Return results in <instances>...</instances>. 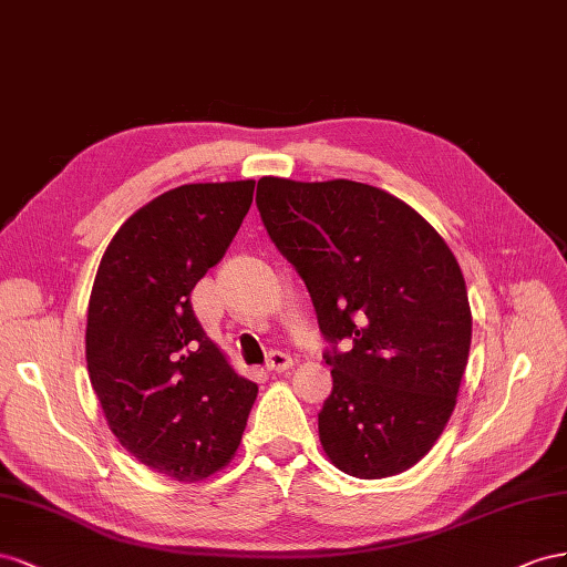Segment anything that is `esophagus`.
Segmentation results:
<instances>
[{
	"label": "esophagus",
	"mask_w": 567,
	"mask_h": 567,
	"mask_svg": "<svg viewBox=\"0 0 567 567\" xmlns=\"http://www.w3.org/2000/svg\"><path fill=\"white\" fill-rule=\"evenodd\" d=\"M292 365H295L292 355H287L285 351H272L268 355V370H270V373H287V370L292 368Z\"/></svg>",
	"instance_id": "1"
}]
</instances>
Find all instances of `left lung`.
I'll use <instances>...</instances> for the list:
<instances>
[{
    "instance_id": "1",
    "label": "left lung",
    "mask_w": 567,
    "mask_h": 567,
    "mask_svg": "<svg viewBox=\"0 0 567 567\" xmlns=\"http://www.w3.org/2000/svg\"><path fill=\"white\" fill-rule=\"evenodd\" d=\"M256 206L332 344L326 456L359 480L406 473L456 409L473 313L454 251L406 202L353 181L261 177ZM344 341L347 352H337Z\"/></svg>"
}]
</instances>
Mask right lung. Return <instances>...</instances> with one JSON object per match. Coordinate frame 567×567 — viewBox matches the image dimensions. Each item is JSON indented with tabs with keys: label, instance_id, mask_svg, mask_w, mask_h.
Returning <instances> with one entry per match:
<instances>
[{
	"label": "right lung",
	"instance_id": "obj_1",
	"mask_svg": "<svg viewBox=\"0 0 567 567\" xmlns=\"http://www.w3.org/2000/svg\"><path fill=\"white\" fill-rule=\"evenodd\" d=\"M254 185L164 192L113 235L92 285L85 359L106 423L131 456L177 482L230 463L258 394L189 303L194 285L228 251Z\"/></svg>",
	"mask_w": 567,
	"mask_h": 567
}]
</instances>
